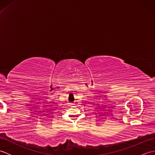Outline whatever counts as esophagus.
Here are the masks:
<instances>
[{
  "instance_id": "obj_1",
  "label": "esophagus",
  "mask_w": 155,
  "mask_h": 155,
  "mask_svg": "<svg viewBox=\"0 0 155 155\" xmlns=\"http://www.w3.org/2000/svg\"><path fill=\"white\" fill-rule=\"evenodd\" d=\"M68 104H69V106H72V105L74 104H72V103H68Z\"/></svg>"
}]
</instances>
